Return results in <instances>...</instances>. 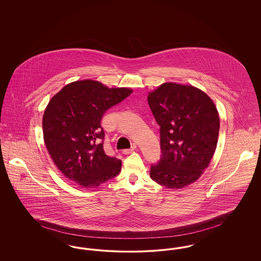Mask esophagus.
<instances>
[{"label":"esophagus","mask_w":261,"mask_h":261,"mask_svg":"<svg viewBox=\"0 0 261 261\" xmlns=\"http://www.w3.org/2000/svg\"><path fill=\"white\" fill-rule=\"evenodd\" d=\"M137 147L134 145L131 149H125L122 150V152L124 153V154H129V153H131L132 151H134V149H136Z\"/></svg>","instance_id":"34e87169"}]
</instances>
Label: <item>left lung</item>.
<instances>
[{"mask_svg": "<svg viewBox=\"0 0 261 261\" xmlns=\"http://www.w3.org/2000/svg\"><path fill=\"white\" fill-rule=\"evenodd\" d=\"M148 102L160 125L162 156L150 166V178L168 189L199 179L216 149L219 115L212 99L193 86L164 83Z\"/></svg>", "mask_w": 261, "mask_h": 261, "instance_id": "1", "label": "left lung"}]
</instances>
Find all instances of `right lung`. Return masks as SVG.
<instances>
[{
	"mask_svg": "<svg viewBox=\"0 0 261 261\" xmlns=\"http://www.w3.org/2000/svg\"><path fill=\"white\" fill-rule=\"evenodd\" d=\"M132 90L110 88L98 81L72 82L55 95L43 116L47 149L57 167L84 188H95L117 176L121 161L103 149L101 118Z\"/></svg>",
	"mask_w": 261,
	"mask_h": 261,
	"instance_id": "obj_1",
	"label": "right lung"
}]
</instances>
